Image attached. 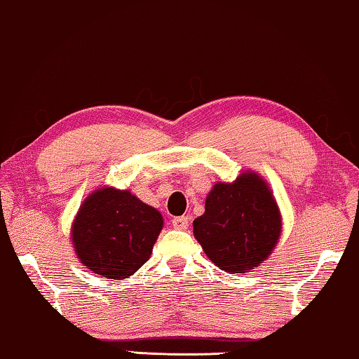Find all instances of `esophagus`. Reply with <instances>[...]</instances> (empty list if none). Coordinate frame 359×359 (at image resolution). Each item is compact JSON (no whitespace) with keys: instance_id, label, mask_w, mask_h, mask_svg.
I'll return each instance as SVG.
<instances>
[{"instance_id":"34e87169","label":"esophagus","mask_w":359,"mask_h":359,"mask_svg":"<svg viewBox=\"0 0 359 359\" xmlns=\"http://www.w3.org/2000/svg\"><path fill=\"white\" fill-rule=\"evenodd\" d=\"M172 228L175 229H187L189 228V218L187 216H177L172 219Z\"/></svg>"}]
</instances>
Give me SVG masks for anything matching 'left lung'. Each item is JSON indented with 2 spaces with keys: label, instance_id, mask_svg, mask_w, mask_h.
<instances>
[{
  "label": "left lung",
  "instance_id": "obj_1",
  "mask_svg": "<svg viewBox=\"0 0 359 359\" xmlns=\"http://www.w3.org/2000/svg\"><path fill=\"white\" fill-rule=\"evenodd\" d=\"M280 231L276 201L254 172L232 184H216L206 196L205 213L194 221L195 239L208 259L234 273L259 266L273 250Z\"/></svg>",
  "mask_w": 359,
  "mask_h": 359
}]
</instances>
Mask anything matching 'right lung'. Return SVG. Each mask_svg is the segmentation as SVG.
<instances>
[{
  "mask_svg": "<svg viewBox=\"0 0 359 359\" xmlns=\"http://www.w3.org/2000/svg\"><path fill=\"white\" fill-rule=\"evenodd\" d=\"M163 216L127 190L104 187L84 200L73 223L78 259L95 275L122 280L144 265Z\"/></svg>",
  "mask_w": 359,
  "mask_h": 359,
  "instance_id": "1",
  "label": "right lung"
}]
</instances>
